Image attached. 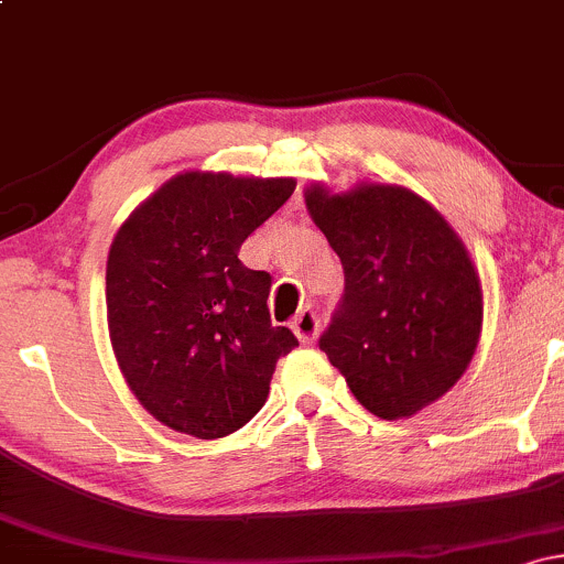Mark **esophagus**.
Here are the masks:
<instances>
[{
  "label": "esophagus",
  "mask_w": 564,
  "mask_h": 564,
  "mask_svg": "<svg viewBox=\"0 0 564 564\" xmlns=\"http://www.w3.org/2000/svg\"><path fill=\"white\" fill-rule=\"evenodd\" d=\"M291 328H294L296 339L302 341V345H313L315 339H318L321 334V318L315 310H302L300 315H296L294 321H291Z\"/></svg>",
  "instance_id": "1"
}]
</instances>
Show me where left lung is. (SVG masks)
I'll list each match as a JSON object with an SVG mask.
<instances>
[{
  "instance_id": "8db88e82",
  "label": "left lung",
  "mask_w": 564,
  "mask_h": 564,
  "mask_svg": "<svg viewBox=\"0 0 564 564\" xmlns=\"http://www.w3.org/2000/svg\"><path fill=\"white\" fill-rule=\"evenodd\" d=\"M345 268V296L321 336L358 403L408 419L462 379L482 328L480 275L432 204L400 185L304 191Z\"/></svg>"
}]
</instances>
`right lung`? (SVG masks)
<instances>
[{
    "label": "right lung",
    "instance_id": "right-lung-1",
    "mask_svg": "<svg viewBox=\"0 0 564 564\" xmlns=\"http://www.w3.org/2000/svg\"><path fill=\"white\" fill-rule=\"evenodd\" d=\"M294 187L291 177L183 172L116 232L108 332L129 390L161 424L198 440L241 430L268 400L278 358L300 345L270 321V273L238 260Z\"/></svg>",
    "mask_w": 564,
    "mask_h": 564
}]
</instances>
